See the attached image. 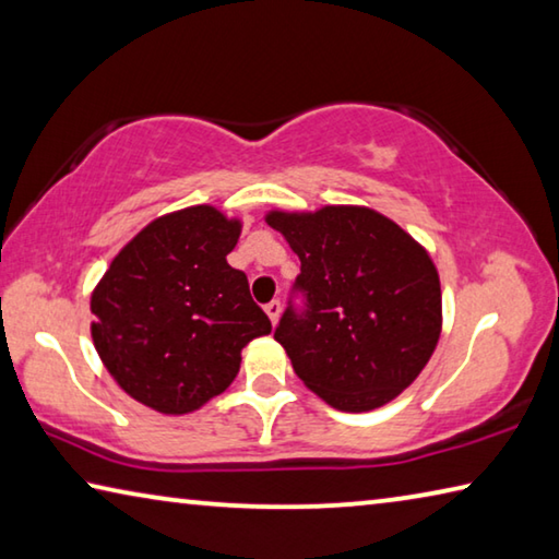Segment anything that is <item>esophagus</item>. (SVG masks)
<instances>
[{"label":"esophagus","mask_w":559,"mask_h":559,"mask_svg":"<svg viewBox=\"0 0 559 559\" xmlns=\"http://www.w3.org/2000/svg\"><path fill=\"white\" fill-rule=\"evenodd\" d=\"M266 316L271 318V323H273V325L278 323V318H281V300L273 298L271 302H266Z\"/></svg>","instance_id":"34e87169"}]
</instances>
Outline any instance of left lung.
I'll list each match as a JSON object with an SVG mask.
<instances>
[{"instance_id":"8db88e82","label":"left lung","mask_w":559,"mask_h":559,"mask_svg":"<svg viewBox=\"0 0 559 559\" xmlns=\"http://www.w3.org/2000/svg\"><path fill=\"white\" fill-rule=\"evenodd\" d=\"M300 273L273 337L308 390L343 412L392 402L429 362L441 333V286L429 253L367 206L271 212ZM300 295L302 307L292 298Z\"/></svg>"}]
</instances>
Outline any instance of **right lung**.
Segmentation results:
<instances>
[{
	"instance_id": "right-lung-1",
	"label": "right lung",
	"mask_w": 559,
	"mask_h": 559,
	"mask_svg": "<svg viewBox=\"0 0 559 559\" xmlns=\"http://www.w3.org/2000/svg\"><path fill=\"white\" fill-rule=\"evenodd\" d=\"M241 222L189 206L147 224L93 290V345L132 400L200 409L234 382L241 349L271 333L246 273L226 263Z\"/></svg>"
}]
</instances>
